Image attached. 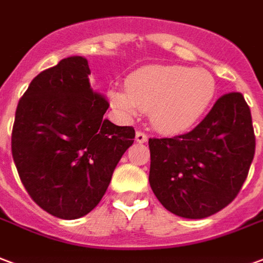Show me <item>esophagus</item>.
I'll return each mask as SVG.
<instances>
[{"label": "esophagus", "instance_id": "esophagus-1", "mask_svg": "<svg viewBox=\"0 0 263 263\" xmlns=\"http://www.w3.org/2000/svg\"><path fill=\"white\" fill-rule=\"evenodd\" d=\"M135 141L139 142V143H143V142L147 141V135L146 134H143L142 131H138L137 135H135Z\"/></svg>", "mask_w": 263, "mask_h": 263}]
</instances>
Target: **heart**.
Segmentation results:
<instances>
[{
    "mask_svg": "<svg viewBox=\"0 0 263 263\" xmlns=\"http://www.w3.org/2000/svg\"><path fill=\"white\" fill-rule=\"evenodd\" d=\"M216 79L203 68L146 65L126 78L125 90L110 89L108 102L125 116L146 110L153 126L166 134L184 132L211 108Z\"/></svg>",
    "mask_w": 263,
    "mask_h": 263,
    "instance_id": "1",
    "label": "heart"
}]
</instances>
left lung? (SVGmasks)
<instances>
[{"label":"left lung","instance_id":"left-lung-1","mask_svg":"<svg viewBox=\"0 0 263 263\" xmlns=\"http://www.w3.org/2000/svg\"><path fill=\"white\" fill-rule=\"evenodd\" d=\"M152 191L167 211L203 219L238 195L255 155L251 110L238 92L217 99L191 132L151 138Z\"/></svg>","mask_w":263,"mask_h":263}]
</instances>
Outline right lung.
<instances>
[{
  "label": "right lung",
  "mask_w": 263,
  "mask_h": 263,
  "mask_svg": "<svg viewBox=\"0 0 263 263\" xmlns=\"http://www.w3.org/2000/svg\"><path fill=\"white\" fill-rule=\"evenodd\" d=\"M89 64L64 58L39 73L17 103L12 157L22 184L43 211L73 220L102 201L135 129L104 118L108 102L93 92Z\"/></svg>",
  "instance_id": "obj_1"
}]
</instances>
